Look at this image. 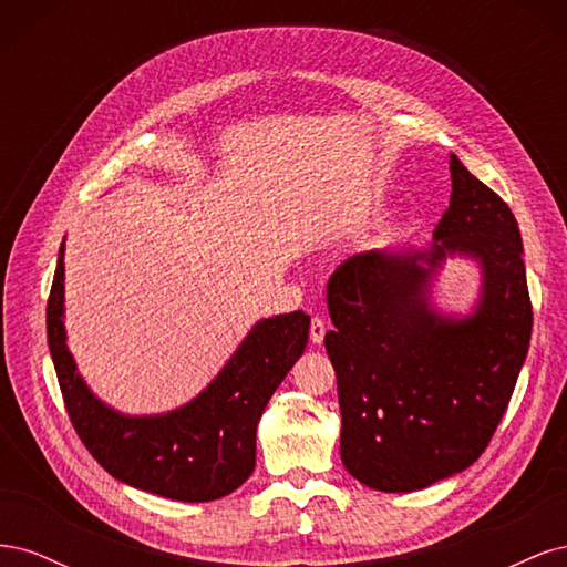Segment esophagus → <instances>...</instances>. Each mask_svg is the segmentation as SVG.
Listing matches in <instances>:
<instances>
[{
  "mask_svg": "<svg viewBox=\"0 0 567 567\" xmlns=\"http://www.w3.org/2000/svg\"><path fill=\"white\" fill-rule=\"evenodd\" d=\"M323 336H326V323H323V319H319V317H312V323H310V338H312V342H323Z\"/></svg>",
  "mask_w": 567,
  "mask_h": 567,
  "instance_id": "obj_1",
  "label": "esophagus"
}]
</instances>
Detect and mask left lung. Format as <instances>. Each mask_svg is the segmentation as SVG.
<instances>
[{
  "mask_svg": "<svg viewBox=\"0 0 567 567\" xmlns=\"http://www.w3.org/2000/svg\"><path fill=\"white\" fill-rule=\"evenodd\" d=\"M452 198L423 255L369 250L329 279L336 331L340 458L371 489L414 492L468 468L506 414L529 348L532 302L518 221L452 156ZM477 256L484 298L468 320L426 310V270L446 252Z\"/></svg>",
  "mask_w": 567,
  "mask_h": 567,
  "instance_id": "1",
  "label": "left lung"
}]
</instances>
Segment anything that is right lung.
Wrapping results in <instances>:
<instances>
[{"label":"right lung","mask_w":567,"mask_h":567,"mask_svg":"<svg viewBox=\"0 0 567 567\" xmlns=\"http://www.w3.org/2000/svg\"><path fill=\"white\" fill-rule=\"evenodd\" d=\"M302 310L255 323L241 348L194 402L163 416L130 419L101 404L65 348L63 246L47 302V340L78 437L113 477L175 502H213L255 468V431L269 398L305 352Z\"/></svg>","instance_id":"add662e5"}]
</instances>
